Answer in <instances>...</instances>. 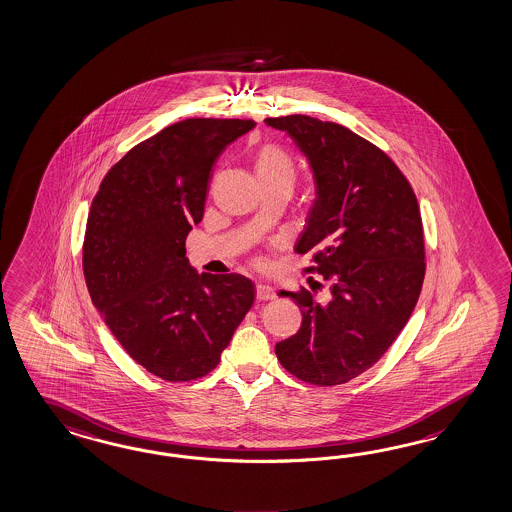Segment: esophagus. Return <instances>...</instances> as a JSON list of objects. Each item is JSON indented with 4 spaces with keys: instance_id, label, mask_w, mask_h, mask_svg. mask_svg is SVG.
<instances>
[{
    "instance_id": "1",
    "label": "esophagus",
    "mask_w": 512,
    "mask_h": 512,
    "mask_svg": "<svg viewBox=\"0 0 512 512\" xmlns=\"http://www.w3.org/2000/svg\"><path fill=\"white\" fill-rule=\"evenodd\" d=\"M277 295H275V290L271 288V286H267V284H256V299L258 301H273Z\"/></svg>"
}]
</instances>
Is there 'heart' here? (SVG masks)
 <instances>
[{
    "instance_id": "obj_1",
    "label": "heart",
    "mask_w": 512,
    "mask_h": 512,
    "mask_svg": "<svg viewBox=\"0 0 512 512\" xmlns=\"http://www.w3.org/2000/svg\"><path fill=\"white\" fill-rule=\"evenodd\" d=\"M256 172L260 181H290L295 179V161L292 155L275 144L263 146L256 157Z\"/></svg>"
}]
</instances>
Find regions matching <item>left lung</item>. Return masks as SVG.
Returning a JSON list of instances; mask_svg holds the SVG:
<instances>
[{
  "label": "left lung",
  "mask_w": 512,
  "mask_h": 512,
  "mask_svg": "<svg viewBox=\"0 0 512 512\" xmlns=\"http://www.w3.org/2000/svg\"><path fill=\"white\" fill-rule=\"evenodd\" d=\"M308 159L316 200L295 243L312 254L307 273L329 282L331 301L280 292L303 312L295 335L275 346L290 374L318 387L357 378L389 350L417 305L424 280L421 211L408 179L380 147L316 117H267Z\"/></svg>",
  "instance_id": "left-lung-1"
}]
</instances>
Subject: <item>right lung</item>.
<instances>
[{
	"mask_svg": "<svg viewBox=\"0 0 512 512\" xmlns=\"http://www.w3.org/2000/svg\"><path fill=\"white\" fill-rule=\"evenodd\" d=\"M254 127L174 123L116 162L91 202L82 250L91 301L123 350L162 380L209 374L254 303L250 278L198 275L185 256L215 162Z\"/></svg>",
	"mask_w": 512,
	"mask_h": 512,
	"instance_id": "obj_1",
	"label": "right lung"
}]
</instances>
